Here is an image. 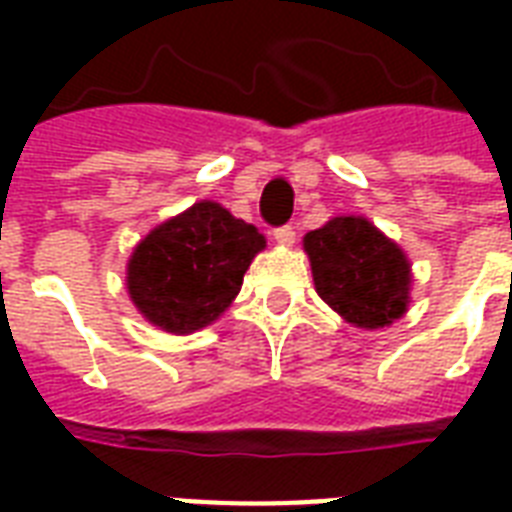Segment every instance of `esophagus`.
<instances>
[{
    "label": "esophagus",
    "mask_w": 512,
    "mask_h": 512,
    "mask_svg": "<svg viewBox=\"0 0 512 512\" xmlns=\"http://www.w3.org/2000/svg\"><path fill=\"white\" fill-rule=\"evenodd\" d=\"M273 239L279 241L281 247H292V244H295V228H292V225H279V228L273 231Z\"/></svg>",
    "instance_id": "34e87169"
}]
</instances>
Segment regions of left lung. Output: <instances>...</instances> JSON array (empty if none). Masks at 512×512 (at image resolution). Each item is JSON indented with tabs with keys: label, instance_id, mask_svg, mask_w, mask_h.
I'll return each mask as SVG.
<instances>
[{
	"label": "left lung",
	"instance_id": "left-lung-1",
	"mask_svg": "<svg viewBox=\"0 0 512 512\" xmlns=\"http://www.w3.org/2000/svg\"><path fill=\"white\" fill-rule=\"evenodd\" d=\"M316 292L364 329L393 324L409 303V260L364 217H335L305 236Z\"/></svg>",
	"mask_w": 512,
	"mask_h": 512
}]
</instances>
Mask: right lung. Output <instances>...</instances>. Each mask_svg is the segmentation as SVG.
Listing matches in <instances>:
<instances>
[{
	"instance_id": "right-lung-1",
	"label": "right lung",
	"mask_w": 512,
	"mask_h": 512,
	"mask_svg": "<svg viewBox=\"0 0 512 512\" xmlns=\"http://www.w3.org/2000/svg\"><path fill=\"white\" fill-rule=\"evenodd\" d=\"M263 247L265 236L255 225L215 201H199L135 247L127 265L132 303L151 324L175 335L207 327L239 295Z\"/></svg>"
}]
</instances>
